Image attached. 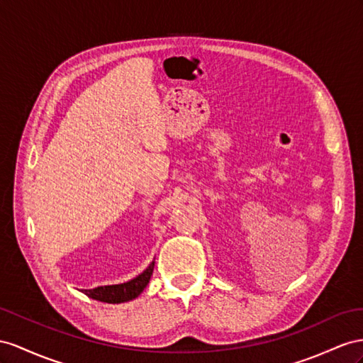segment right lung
<instances>
[{
  "label": "right lung",
  "instance_id": "right-lung-1",
  "mask_svg": "<svg viewBox=\"0 0 363 363\" xmlns=\"http://www.w3.org/2000/svg\"><path fill=\"white\" fill-rule=\"evenodd\" d=\"M155 261L148 265L145 270L136 276L135 279L124 284L118 285H106V286H96L91 288V290H81L86 296L91 297L95 301L107 302V303H121V302H128L143 293L144 288L147 286L148 281L153 274Z\"/></svg>",
  "mask_w": 363,
  "mask_h": 363
}]
</instances>
